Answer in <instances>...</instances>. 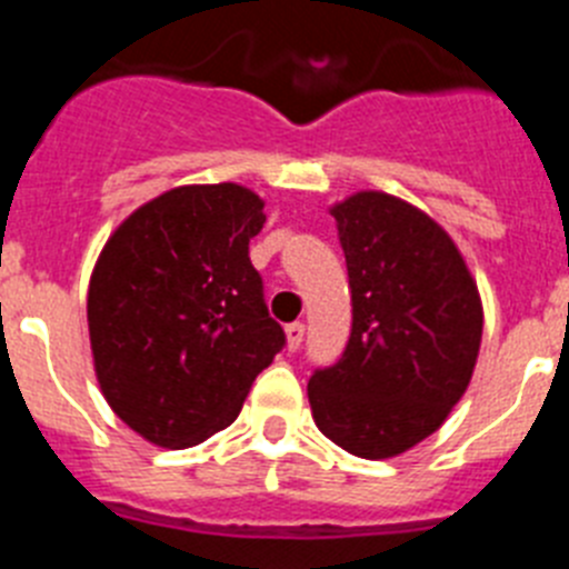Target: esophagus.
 <instances>
[{"mask_svg": "<svg viewBox=\"0 0 569 569\" xmlns=\"http://www.w3.org/2000/svg\"><path fill=\"white\" fill-rule=\"evenodd\" d=\"M284 333H288L290 350H299L301 341H305V325H301V321H293V325H288V330H284Z\"/></svg>", "mask_w": 569, "mask_h": 569, "instance_id": "1", "label": "esophagus"}]
</instances>
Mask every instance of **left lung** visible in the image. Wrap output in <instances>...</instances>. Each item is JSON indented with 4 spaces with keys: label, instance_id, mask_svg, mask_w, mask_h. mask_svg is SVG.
I'll use <instances>...</instances> for the list:
<instances>
[{
    "label": "left lung",
    "instance_id": "1",
    "mask_svg": "<svg viewBox=\"0 0 569 569\" xmlns=\"http://www.w3.org/2000/svg\"><path fill=\"white\" fill-rule=\"evenodd\" d=\"M353 325L336 365L310 376L313 419L330 441L390 459L436 433L470 385L481 299L453 239L396 196L361 190L330 210Z\"/></svg>",
    "mask_w": 569,
    "mask_h": 569
}]
</instances>
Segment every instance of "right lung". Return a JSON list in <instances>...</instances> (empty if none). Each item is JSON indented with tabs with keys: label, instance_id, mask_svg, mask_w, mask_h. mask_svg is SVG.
<instances>
[{
	"label": "right lung",
	"instance_id": "1",
	"mask_svg": "<svg viewBox=\"0 0 569 569\" xmlns=\"http://www.w3.org/2000/svg\"><path fill=\"white\" fill-rule=\"evenodd\" d=\"M264 202L241 184L156 196L108 239L88 290L104 399L136 433L184 450L233 425L284 347L248 244Z\"/></svg>",
	"mask_w": 569,
	"mask_h": 569
}]
</instances>
